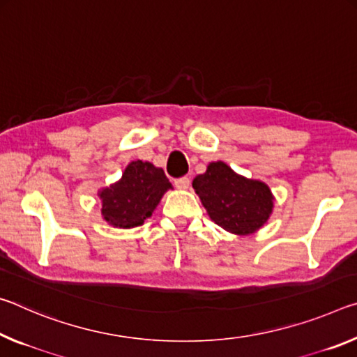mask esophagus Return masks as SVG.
Instances as JSON below:
<instances>
[{
	"label": "esophagus",
	"instance_id": "esophagus-1",
	"mask_svg": "<svg viewBox=\"0 0 357 357\" xmlns=\"http://www.w3.org/2000/svg\"><path fill=\"white\" fill-rule=\"evenodd\" d=\"M174 185L177 186L178 190H186L190 186V178L188 177H180L174 180Z\"/></svg>",
	"mask_w": 357,
	"mask_h": 357
}]
</instances>
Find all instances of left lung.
Here are the masks:
<instances>
[{"label": "left lung", "instance_id": "1", "mask_svg": "<svg viewBox=\"0 0 357 357\" xmlns=\"http://www.w3.org/2000/svg\"><path fill=\"white\" fill-rule=\"evenodd\" d=\"M215 223L232 234L258 231L272 213L273 197L266 183L237 175L225 162H210L206 174L192 180Z\"/></svg>", "mask_w": 357, "mask_h": 357}]
</instances>
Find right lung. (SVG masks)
<instances>
[{"mask_svg": "<svg viewBox=\"0 0 357 357\" xmlns=\"http://www.w3.org/2000/svg\"><path fill=\"white\" fill-rule=\"evenodd\" d=\"M172 188L165 171L147 161H132L119 182L99 192L102 217L115 227H134L151 217L161 196Z\"/></svg>", "mask_w": 357, "mask_h": 357, "instance_id": "1", "label": "right lung"}]
</instances>
